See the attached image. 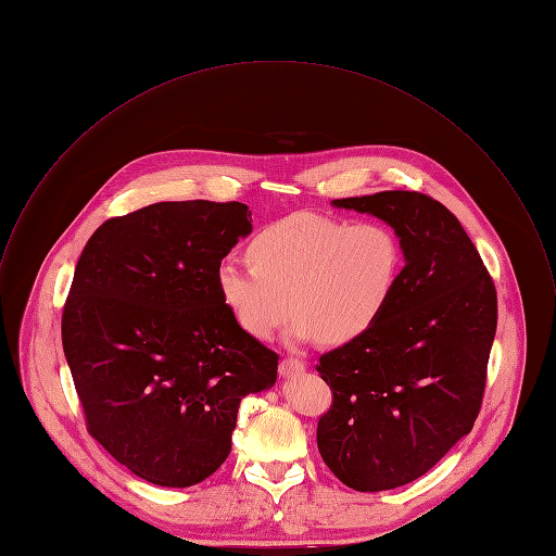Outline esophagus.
Segmentation results:
<instances>
[{"instance_id": "34e87169", "label": "esophagus", "mask_w": 556, "mask_h": 556, "mask_svg": "<svg viewBox=\"0 0 556 556\" xmlns=\"http://www.w3.org/2000/svg\"><path fill=\"white\" fill-rule=\"evenodd\" d=\"M306 370V365L295 361V358H287L280 363V375L282 377H295V375H302Z\"/></svg>"}]
</instances>
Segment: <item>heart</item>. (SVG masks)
Wrapping results in <instances>:
<instances>
[{
	"label": "heart",
	"mask_w": 556,
	"mask_h": 556,
	"mask_svg": "<svg viewBox=\"0 0 556 556\" xmlns=\"http://www.w3.org/2000/svg\"><path fill=\"white\" fill-rule=\"evenodd\" d=\"M248 258L215 269L219 298L245 334L267 341L293 311L291 345L319 337L343 345L367 334L390 306L403 245L379 219L298 213L261 228Z\"/></svg>",
	"instance_id": "1"
}]
</instances>
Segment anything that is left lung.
I'll list each match as a JSON object with an SVG mask.
<instances>
[{"instance_id":"obj_1","label":"left lung","mask_w":556,"mask_h":556,"mask_svg":"<svg viewBox=\"0 0 556 556\" xmlns=\"http://www.w3.org/2000/svg\"><path fill=\"white\" fill-rule=\"evenodd\" d=\"M390 224L403 269L383 317L321 356L332 388L319 418L326 466L358 492L405 485L470 433L496 334V289L459 219L418 191L332 200Z\"/></svg>"}]
</instances>
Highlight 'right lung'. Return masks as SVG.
<instances>
[{
	"mask_svg": "<svg viewBox=\"0 0 556 556\" xmlns=\"http://www.w3.org/2000/svg\"><path fill=\"white\" fill-rule=\"evenodd\" d=\"M252 232L243 202H157L88 239L62 313V348L90 435L136 477L189 488L230 453L245 394L278 356L226 311L215 269Z\"/></svg>",
	"mask_w": 556,
	"mask_h": 556,
	"instance_id": "add662e5",
	"label": "right lung"
}]
</instances>
